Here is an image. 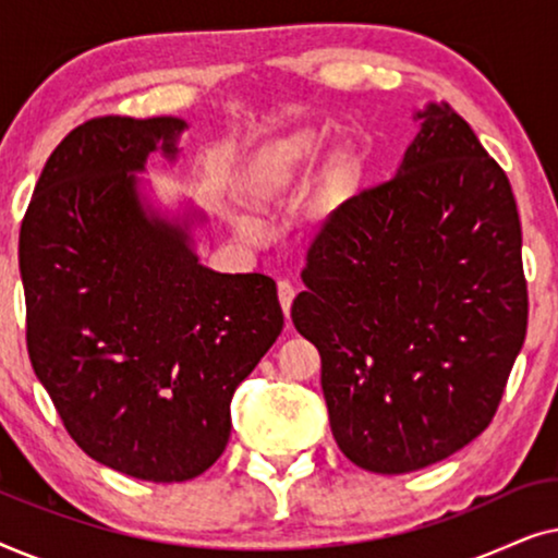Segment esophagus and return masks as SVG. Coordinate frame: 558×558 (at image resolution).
I'll use <instances>...</instances> for the list:
<instances>
[{"mask_svg": "<svg viewBox=\"0 0 558 558\" xmlns=\"http://www.w3.org/2000/svg\"><path fill=\"white\" fill-rule=\"evenodd\" d=\"M277 292H279V304H281V310H284V315L289 317V310H292V302H294V287H292V281L279 279Z\"/></svg>", "mask_w": 558, "mask_h": 558, "instance_id": "esophagus-1", "label": "esophagus"}]
</instances>
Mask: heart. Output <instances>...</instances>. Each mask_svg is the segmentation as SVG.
<instances>
[{"mask_svg":"<svg viewBox=\"0 0 558 558\" xmlns=\"http://www.w3.org/2000/svg\"><path fill=\"white\" fill-rule=\"evenodd\" d=\"M325 140L317 129H296L264 144L239 174V193L251 205H269L292 193L323 157Z\"/></svg>","mask_w":558,"mask_h":558,"instance_id":"1","label":"heart"}]
</instances>
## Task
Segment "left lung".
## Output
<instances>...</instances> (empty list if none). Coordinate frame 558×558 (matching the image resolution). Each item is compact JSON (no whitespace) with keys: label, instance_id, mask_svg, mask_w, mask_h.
I'll return each instance as SVG.
<instances>
[{"label":"left lung","instance_id":"8db88e82","mask_svg":"<svg viewBox=\"0 0 558 558\" xmlns=\"http://www.w3.org/2000/svg\"><path fill=\"white\" fill-rule=\"evenodd\" d=\"M416 117L399 174L327 216L292 304L319 350L335 441L380 475L480 437L529 327L508 174L449 104Z\"/></svg>","mask_w":558,"mask_h":558}]
</instances>
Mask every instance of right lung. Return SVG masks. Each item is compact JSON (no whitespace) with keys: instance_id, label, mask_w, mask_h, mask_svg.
I'll return each instance as SVG.
<instances>
[{"instance_id":"add662e5","label":"right lung","mask_w":558,"mask_h":558,"mask_svg":"<svg viewBox=\"0 0 558 558\" xmlns=\"http://www.w3.org/2000/svg\"><path fill=\"white\" fill-rule=\"evenodd\" d=\"M185 121L96 117L58 144L20 228L27 353L96 462L193 480L223 454L231 399L284 327L266 274L197 264L187 226L149 218L132 172Z\"/></svg>"}]
</instances>
